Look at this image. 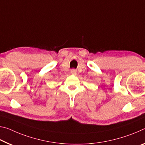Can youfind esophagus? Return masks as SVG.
I'll use <instances>...</instances> for the list:
<instances>
[{
    "instance_id": "esophagus-1",
    "label": "esophagus",
    "mask_w": 145,
    "mask_h": 145,
    "mask_svg": "<svg viewBox=\"0 0 145 145\" xmlns=\"http://www.w3.org/2000/svg\"><path fill=\"white\" fill-rule=\"evenodd\" d=\"M71 74L75 75L77 74V71L75 70H74V69H73V70H71Z\"/></svg>"
}]
</instances>
